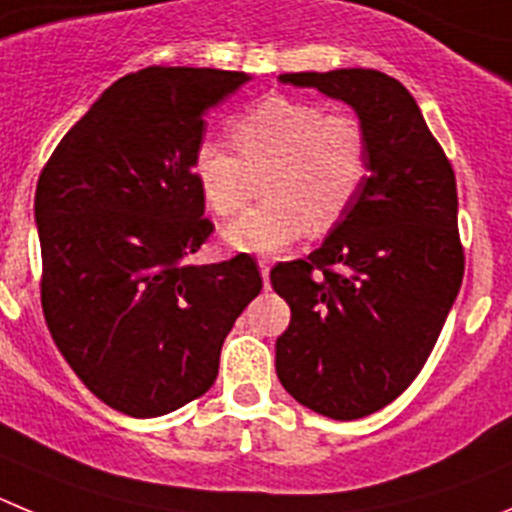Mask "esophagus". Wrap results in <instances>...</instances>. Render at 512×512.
<instances>
[{"instance_id": "34e87169", "label": "esophagus", "mask_w": 512, "mask_h": 512, "mask_svg": "<svg viewBox=\"0 0 512 512\" xmlns=\"http://www.w3.org/2000/svg\"><path fill=\"white\" fill-rule=\"evenodd\" d=\"M260 275H262V283H265V290L270 288V262L260 260Z\"/></svg>"}]
</instances>
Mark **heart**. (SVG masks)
<instances>
[{
  "mask_svg": "<svg viewBox=\"0 0 512 512\" xmlns=\"http://www.w3.org/2000/svg\"><path fill=\"white\" fill-rule=\"evenodd\" d=\"M239 158L214 140L193 150L191 173L214 214L245 209L252 178H265V206L247 211L222 232L227 247L267 255L293 245L308 229L326 232L342 222L365 186L370 140L354 114L324 104L267 96L232 122Z\"/></svg>",
  "mask_w": 512,
  "mask_h": 512,
  "instance_id": "heart-1",
  "label": "heart"
}]
</instances>
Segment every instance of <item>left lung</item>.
<instances>
[{
  "mask_svg": "<svg viewBox=\"0 0 512 512\" xmlns=\"http://www.w3.org/2000/svg\"><path fill=\"white\" fill-rule=\"evenodd\" d=\"M354 109L370 140L365 186L308 260L270 270L290 324L275 370L301 405L336 421L403 393L439 339L464 275L457 181L416 99L372 68L283 73Z\"/></svg>",
  "mask_w": 512,
  "mask_h": 512,
  "instance_id": "obj_1",
  "label": "left lung"
}]
</instances>
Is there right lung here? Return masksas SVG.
<instances>
[{
    "label": "right lung",
    "instance_id": "right-lung-1",
    "mask_svg": "<svg viewBox=\"0 0 512 512\" xmlns=\"http://www.w3.org/2000/svg\"><path fill=\"white\" fill-rule=\"evenodd\" d=\"M250 81L145 68L109 86L40 173L43 313L78 380L132 418L214 385L227 334L262 290L250 255L191 265L214 224L191 173L204 114Z\"/></svg>",
    "mask_w": 512,
    "mask_h": 512
}]
</instances>
